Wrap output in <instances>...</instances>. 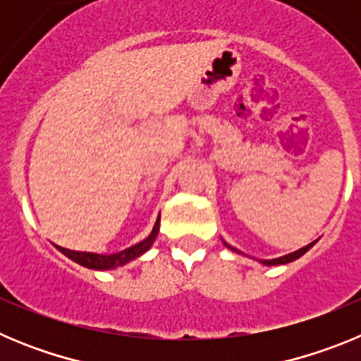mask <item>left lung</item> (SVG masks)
<instances>
[{
	"label": "left lung",
	"mask_w": 361,
	"mask_h": 361,
	"mask_svg": "<svg viewBox=\"0 0 361 361\" xmlns=\"http://www.w3.org/2000/svg\"><path fill=\"white\" fill-rule=\"evenodd\" d=\"M222 242H224V240H222ZM317 242H318V240L311 242V244L304 245V247H300V250L293 251V253H289V255H283V257H279V258H271V260H260V264H264V266H282V264L295 262L296 258H300V257H302V255H305V253H307V251L311 250L312 245L317 244ZM224 245H226V247H228V250H231V251H235V253L242 255L240 251L237 250V247H233V245H229L228 242H224Z\"/></svg>",
	"instance_id": "8db88e82"
}]
</instances>
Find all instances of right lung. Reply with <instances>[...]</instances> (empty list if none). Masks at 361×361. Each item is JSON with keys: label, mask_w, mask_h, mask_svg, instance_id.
<instances>
[{"label": "right lung", "mask_w": 361, "mask_h": 361, "mask_svg": "<svg viewBox=\"0 0 361 361\" xmlns=\"http://www.w3.org/2000/svg\"><path fill=\"white\" fill-rule=\"evenodd\" d=\"M159 226H161V213H159L155 224H153L152 233L145 240H141L139 244L132 245V247H126V250L119 251V253H111V255H99V253H86V251H73L66 250V247H61V245H56V250L61 251L65 257H68L70 260H73L75 264L82 267H88V269L95 271H108V269H116V267L126 266L128 262L139 258L141 255H145L146 251L149 250L155 242L159 235Z\"/></svg>", "instance_id": "obj_1"}]
</instances>
